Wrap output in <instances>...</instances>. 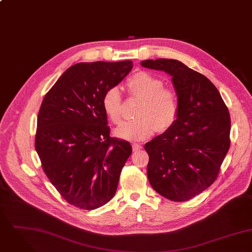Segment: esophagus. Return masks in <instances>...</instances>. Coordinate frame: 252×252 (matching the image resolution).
<instances>
[{"mask_svg":"<svg viewBox=\"0 0 252 252\" xmlns=\"http://www.w3.org/2000/svg\"><path fill=\"white\" fill-rule=\"evenodd\" d=\"M140 149H142V145L141 144H139V143H133L132 144V150H133V152L138 151Z\"/></svg>","mask_w":252,"mask_h":252,"instance_id":"esophagus-1","label":"esophagus"}]
</instances>
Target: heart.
Segmentation results:
<instances>
[{
    "label": "heart",
    "mask_w": 252,
    "mask_h": 252,
    "mask_svg": "<svg viewBox=\"0 0 252 252\" xmlns=\"http://www.w3.org/2000/svg\"><path fill=\"white\" fill-rule=\"evenodd\" d=\"M126 89L130 95L143 98L138 116L139 119L123 122L115 134L127 140H142L149 137L155 129L158 132L167 130L175 122L179 111L177 94L163 88V82L146 71L132 75L126 81ZM102 107L107 117L119 124L123 115V98L117 88L109 89L102 98Z\"/></svg>",
    "instance_id": "heart-1"
}]
</instances>
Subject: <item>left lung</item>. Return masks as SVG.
<instances>
[{"label":"left lung","mask_w":252,"mask_h":252,"mask_svg":"<svg viewBox=\"0 0 252 252\" xmlns=\"http://www.w3.org/2000/svg\"><path fill=\"white\" fill-rule=\"evenodd\" d=\"M141 65L169 74L179 98L173 125L145 144L149 182L170 201H189L218 177L230 148L228 108L205 76L178 60L148 59Z\"/></svg>","instance_id":"8db88e82"}]
</instances>
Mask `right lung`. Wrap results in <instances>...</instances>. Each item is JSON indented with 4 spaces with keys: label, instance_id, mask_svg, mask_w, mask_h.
<instances>
[{
    "label": "right lung",
    "instance_id": "right-lung-1",
    "mask_svg": "<svg viewBox=\"0 0 252 252\" xmlns=\"http://www.w3.org/2000/svg\"><path fill=\"white\" fill-rule=\"evenodd\" d=\"M132 67L130 60L75 64L42 102L35 148L51 184L76 207L95 209L116 194L132 148L110 136L102 98Z\"/></svg>",
    "mask_w": 252,
    "mask_h": 252
}]
</instances>
